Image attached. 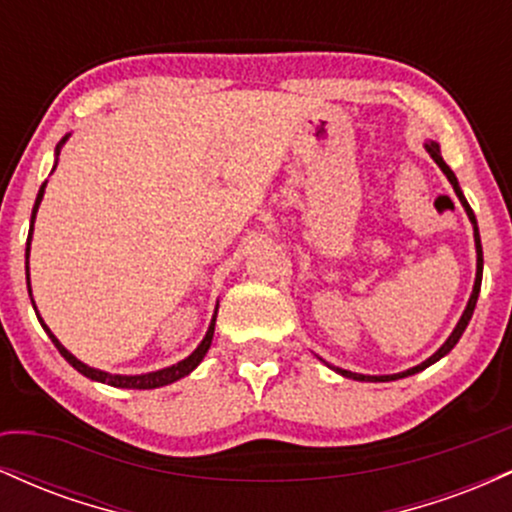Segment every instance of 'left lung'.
I'll return each mask as SVG.
<instances>
[{"label": "left lung", "instance_id": "8db88e82", "mask_svg": "<svg viewBox=\"0 0 512 512\" xmlns=\"http://www.w3.org/2000/svg\"><path fill=\"white\" fill-rule=\"evenodd\" d=\"M424 146H426V151H428V154H431L433 161L438 163V168L443 170V173H445V178L450 180L452 190H455V195L460 197L462 207H464V211H467L469 221H472V226H474V245H477V279H474V289H472V296H469V303H467V308H464V313H462V317H460V322H457V325H455V330H452L450 337L445 339V344L440 346V349H438L436 354H433L431 358H426L424 363H419V366H414V368L404 370V373H395V375H361V373H351V370H344V368H334V366H330V363H327V366H330L332 370H337V373H339V375H344V378H351V380H361V383H390V380H399V378H407V375H414V373H419V370L428 368V366H431V363L440 361V358H443L445 354H450V351H452V346H455L457 342H460L462 332L467 330L469 320H472V313H474V308H477V298H479V291H481V272H484V255H481V238H479V228H477V216H474L472 207H469V204H467V199H464L462 190H460V182H457L455 173H452L448 163H445V161H443V156H440V146H438V142H431V139H428V142H426Z\"/></svg>", "mask_w": 512, "mask_h": 512}]
</instances>
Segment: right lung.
I'll list each match as a JSON object with an SVG mask.
<instances>
[{
	"mask_svg": "<svg viewBox=\"0 0 512 512\" xmlns=\"http://www.w3.org/2000/svg\"><path fill=\"white\" fill-rule=\"evenodd\" d=\"M67 139H69V134H67V137L62 139L60 144H57V149H55V154H57V156H60L62 144L67 142ZM45 185H48V182H43V185H40L38 197H35V207H33V214H31V231H28V243H26V279H28V293H31V276H28V252H31L33 221H35V214H38L40 202H43ZM31 303H33V301H31ZM33 308H35V303H33ZM216 310H219V305H216ZM216 310H214V317H211V325H209L207 334H204V339H202V342H199V346H197L195 351H192L190 356L182 358V361H178V363H173V366L161 368V370H154V373H144V375H113V373H105V370H98V368L86 366L84 361H79V358H76L74 354H69V351L64 349V346L60 344V339H57L55 334L50 332V327L45 325L43 317H40L38 310H35V315H38V320H40V325H43V330L48 332V337L52 339V344H55V346H57V351H60V354L64 356V361H69V366H74L76 370H79L81 375H86V378L96 380V383H105V385H113V387H127V390H154V387L170 385V383H175V380L185 378V375H190L192 370H195V368L199 366V363H202V358L207 356V351H209V346H211V339H214Z\"/></svg>",
	"mask_w": 512,
	"mask_h": 512,
	"instance_id": "1",
	"label": "right lung"
}]
</instances>
